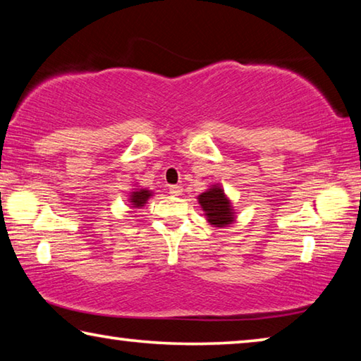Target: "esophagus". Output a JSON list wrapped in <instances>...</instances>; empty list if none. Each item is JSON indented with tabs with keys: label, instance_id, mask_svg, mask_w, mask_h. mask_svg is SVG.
I'll list each match as a JSON object with an SVG mask.
<instances>
[{
	"label": "esophagus",
	"instance_id": "1",
	"mask_svg": "<svg viewBox=\"0 0 361 361\" xmlns=\"http://www.w3.org/2000/svg\"><path fill=\"white\" fill-rule=\"evenodd\" d=\"M169 192L172 194V195H181L183 189H181V186H178V185H172V186L169 188Z\"/></svg>",
	"mask_w": 361,
	"mask_h": 361
}]
</instances>
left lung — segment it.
I'll use <instances>...</instances> for the list:
<instances>
[{
    "mask_svg": "<svg viewBox=\"0 0 361 361\" xmlns=\"http://www.w3.org/2000/svg\"><path fill=\"white\" fill-rule=\"evenodd\" d=\"M199 204L202 205V209L207 215L209 223L223 228L234 221V212L229 200L226 199L221 188L213 186L209 191H205L199 195Z\"/></svg>",
    "mask_w": 361,
    "mask_h": 361,
    "instance_id": "obj_1",
    "label": "left lung"
}]
</instances>
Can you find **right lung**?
Instances as JSON below:
<instances>
[{
	"instance_id": "right-lung-1",
	"label": "right lung",
	"mask_w": 361,
	"mask_h": 361,
	"mask_svg": "<svg viewBox=\"0 0 361 361\" xmlns=\"http://www.w3.org/2000/svg\"><path fill=\"white\" fill-rule=\"evenodd\" d=\"M151 192L148 191V189H140V191H135L130 194V204L132 207H137V209H140V207H143L146 204V200L149 199Z\"/></svg>"
}]
</instances>
